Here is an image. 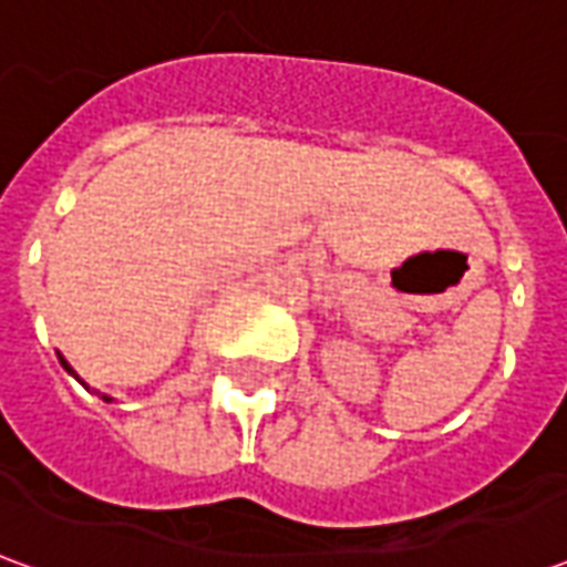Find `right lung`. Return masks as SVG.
Wrapping results in <instances>:
<instances>
[{
    "label": "right lung",
    "instance_id": "obj_1",
    "mask_svg": "<svg viewBox=\"0 0 567 567\" xmlns=\"http://www.w3.org/2000/svg\"><path fill=\"white\" fill-rule=\"evenodd\" d=\"M60 364H63V368H66V370H69V373H75V370L69 368V364H66V361H63V358H60ZM103 398H105V394H103ZM105 401H112V398H105Z\"/></svg>",
    "mask_w": 567,
    "mask_h": 567
}]
</instances>
